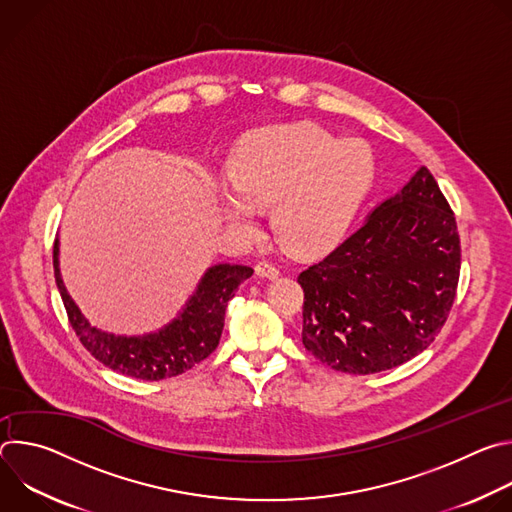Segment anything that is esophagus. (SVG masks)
I'll list each match as a JSON object with an SVG mask.
<instances>
[{
  "label": "esophagus",
  "mask_w": 512,
  "mask_h": 512,
  "mask_svg": "<svg viewBox=\"0 0 512 512\" xmlns=\"http://www.w3.org/2000/svg\"><path fill=\"white\" fill-rule=\"evenodd\" d=\"M255 271H257L259 277H265V279H277L279 273H281L279 267L273 265L271 261H259V263L255 265Z\"/></svg>",
  "instance_id": "esophagus-1"
}]
</instances>
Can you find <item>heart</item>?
<instances>
[{
    "label": "heart",
    "mask_w": 512,
    "mask_h": 512,
    "mask_svg": "<svg viewBox=\"0 0 512 512\" xmlns=\"http://www.w3.org/2000/svg\"><path fill=\"white\" fill-rule=\"evenodd\" d=\"M227 172L237 195L218 194L227 223L253 231V208H273L279 241L296 253H322L348 231L375 178L367 143L338 139L314 123L263 129L241 139Z\"/></svg>",
    "instance_id": "heart-1"
}]
</instances>
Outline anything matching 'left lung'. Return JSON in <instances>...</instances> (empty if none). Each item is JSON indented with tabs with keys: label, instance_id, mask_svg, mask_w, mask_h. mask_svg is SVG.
I'll use <instances>...</instances> for the list:
<instances>
[{
	"label": "left lung",
	"instance_id": "left-lung-1",
	"mask_svg": "<svg viewBox=\"0 0 512 512\" xmlns=\"http://www.w3.org/2000/svg\"><path fill=\"white\" fill-rule=\"evenodd\" d=\"M458 279L456 218L423 166L342 245L300 273L302 342L334 371L395 369L440 334Z\"/></svg>",
	"mask_w": 512,
	"mask_h": 512
}]
</instances>
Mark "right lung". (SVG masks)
I'll list each match as a JSON object with an SVG mask.
<instances>
[{
	"label": "right lung",
	"mask_w": 512,
	"mask_h": 512,
	"mask_svg": "<svg viewBox=\"0 0 512 512\" xmlns=\"http://www.w3.org/2000/svg\"><path fill=\"white\" fill-rule=\"evenodd\" d=\"M251 275L253 269L247 265H212L178 318L160 332L115 336L91 326L68 296L58 267V239L54 241V277L72 330L107 369L141 381L178 377L212 354L225 328L227 304Z\"/></svg>",
	"instance_id": "add662e5"
}]
</instances>
